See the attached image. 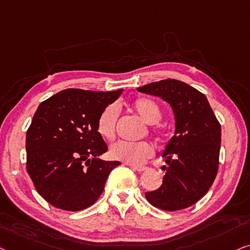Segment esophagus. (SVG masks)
Instances as JSON below:
<instances>
[{
    "label": "esophagus",
    "mask_w": 250,
    "mask_h": 250,
    "mask_svg": "<svg viewBox=\"0 0 250 250\" xmlns=\"http://www.w3.org/2000/svg\"><path fill=\"white\" fill-rule=\"evenodd\" d=\"M130 168H132L133 170H137V172H144L145 169H147L146 166H132V165H129Z\"/></svg>",
    "instance_id": "1"
}]
</instances>
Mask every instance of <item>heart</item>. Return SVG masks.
<instances>
[{"instance_id": "b5f03b06", "label": "heart", "mask_w": 250, "mask_h": 250, "mask_svg": "<svg viewBox=\"0 0 250 250\" xmlns=\"http://www.w3.org/2000/svg\"><path fill=\"white\" fill-rule=\"evenodd\" d=\"M130 105L140 115L144 121L152 125V132L158 138L163 136L164 126L159 124L162 118L161 106L154 100L148 98L133 99ZM119 110L114 104L104 107L96 121V130L105 140H113ZM152 146L148 141H118L110 148L111 157L132 166H139L152 156Z\"/></svg>"}]
</instances>
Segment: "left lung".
Here are the masks:
<instances>
[{
	"label": "left lung",
	"instance_id": "obj_1",
	"mask_svg": "<svg viewBox=\"0 0 250 250\" xmlns=\"http://www.w3.org/2000/svg\"><path fill=\"white\" fill-rule=\"evenodd\" d=\"M162 98L175 115V133L164 150L168 167L161 188L147 192L148 202L165 211L195 204L207 194L218 173L221 125L207 96L177 80H164L138 87Z\"/></svg>",
	"mask_w": 250,
	"mask_h": 250
}]
</instances>
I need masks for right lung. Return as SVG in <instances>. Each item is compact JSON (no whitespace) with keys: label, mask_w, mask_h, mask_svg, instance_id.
Returning a JSON list of instances; mask_svg holds the SVG:
<instances>
[{"label":"right lung","mask_w":250,"mask_h":250,"mask_svg":"<svg viewBox=\"0 0 250 250\" xmlns=\"http://www.w3.org/2000/svg\"><path fill=\"white\" fill-rule=\"evenodd\" d=\"M121 93L67 88L40 103L25 138L27 170L51 206L81 211L102 194L110 172L121 163L100 159L107 146L96 121Z\"/></svg>","instance_id":"obj_1"}]
</instances>
